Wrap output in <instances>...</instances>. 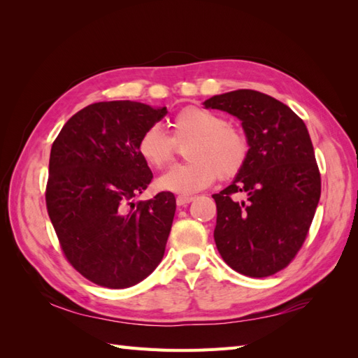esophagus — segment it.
Returning <instances> with one entry per match:
<instances>
[{"label":"esophagus","mask_w":358,"mask_h":358,"mask_svg":"<svg viewBox=\"0 0 358 358\" xmlns=\"http://www.w3.org/2000/svg\"><path fill=\"white\" fill-rule=\"evenodd\" d=\"M194 200V196H189V195H178L177 196V204L178 206H186Z\"/></svg>","instance_id":"1"}]
</instances>
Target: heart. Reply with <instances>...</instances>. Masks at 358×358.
<instances>
[{"instance_id": "obj_1", "label": "heart", "mask_w": 358, "mask_h": 358, "mask_svg": "<svg viewBox=\"0 0 358 358\" xmlns=\"http://www.w3.org/2000/svg\"><path fill=\"white\" fill-rule=\"evenodd\" d=\"M172 136L159 126H150L140 136L136 149L152 169H163L186 144L191 162L167 171L158 180L162 191L194 194L208 187L217 177L229 180L240 173L249 158V140L240 129L227 124L217 112L187 106L172 120Z\"/></svg>"}]
</instances>
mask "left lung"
<instances>
[{"mask_svg": "<svg viewBox=\"0 0 358 358\" xmlns=\"http://www.w3.org/2000/svg\"><path fill=\"white\" fill-rule=\"evenodd\" d=\"M204 106L240 118L249 140L246 166L212 195L218 252L243 275H273L299 254L322 194L306 124L286 104L250 89L215 95Z\"/></svg>", "mask_w": 358, "mask_h": 358, "instance_id": "1", "label": "left lung"}]
</instances>
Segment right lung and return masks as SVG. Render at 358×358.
Listing matches in <instances>:
<instances>
[{
	"label": "right lung",
	"instance_id": "add662e5",
	"mask_svg": "<svg viewBox=\"0 0 358 358\" xmlns=\"http://www.w3.org/2000/svg\"><path fill=\"white\" fill-rule=\"evenodd\" d=\"M167 113L136 101H101L67 121L52 144L45 206L72 268L92 283L131 287L162 262L177 201H136L154 178L136 144Z\"/></svg>",
	"mask_w": 358,
	"mask_h": 358
}]
</instances>
